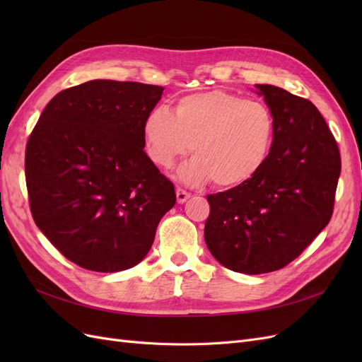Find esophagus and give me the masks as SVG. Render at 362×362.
Here are the masks:
<instances>
[{
  "instance_id": "34e87169",
  "label": "esophagus",
  "mask_w": 362,
  "mask_h": 362,
  "mask_svg": "<svg viewBox=\"0 0 362 362\" xmlns=\"http://www.w3.org/2000/svg\"><path fill=\"white\" fill-rule=\"evenodd\" d=\"M189 198H190V193H187V192L182 190V189H177V201H178V204H184Z\"/></svg>"
}]
</instances>
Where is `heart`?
Masks as SVG:
<instances>
[{"label":"heart","instance_id":"obj_1","mask_svg":"<svg viewBox=\"0 0 362 362\" xmlns=\"http://www.w3.org/2000/svg\"><path fill=\"white\" fill-rule=\"evenodd\" d=\"M149 160L170 169L190 151L194 154L178 170L184 184L208 181L221 189H235L255 178L267 163L275 140V117L261 101L226 90L185 95L173 115L156 107L141 125Z\"/></svg>","mask_w":362,"mask_h":362}]
</instances>
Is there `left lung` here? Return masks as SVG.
I'll use <instances>...</instances> for the list:
<instances>
[{
  "label": "left lung",
  "mask_w": 362,
  "mask_h": 362,
  "mask_svg": "<svg viewBox=\"0 0 362 362\" xmlns=\"http://www.w3.org/2000/svg\"><path fill=\"white\" fill-rule=\"evenodd\" d=\"M275 117L270 157L255 178L208 194L206 247L229 270L259 275L291 262L329 223L341 160L315 105L255 84Z\"/></svg>",
  "instance_id": "obj_1"
}]
</instances>
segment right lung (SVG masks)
I'll use <instances>...</instances> for the list:
<instances>
[{"instance_id": "1", "label": "right lung", "mask_w": 362, "mask_h": 362, "mask_svg": "<svg viewBox=\"0 0 362 362\" xmlns=\"http://www.w3.org/2000/svg\"><path fill=\"white\" fill-rule=\"evenodd\" d=\"M163 87L92 80L57 93L25 149L37 228L83 269L134 267L177 202L173 184L144 151L141 125Z\"/></svg>"}]
</instances>
